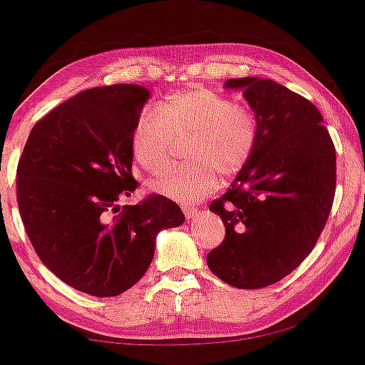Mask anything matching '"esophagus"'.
Returning <instances> with one entry per match:
<instances>
[{
	"instance_id": "34e87169",
	"label": "esophagus",
	"mask_w": 365,
	"mask_h": 365,
	"mask_svg": "<svg viewBox=\"0 0 365 365\" xmlns=\"http://www.w3.org/2000/svg\"><path fill=\"white\" fill-rule=\"evenodd\" d=\"M183 214H185L187 219H192V217H195L197 214H199V209H197V207H183Z\"/></svg>"
}]
</instances>
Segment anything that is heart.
<instances>
[{
	"mask_svg": "<svg viewBox=\"0 0 365 365\" xmlns=\"http://www.w3.org/2000/svg\"><path fill=\"white\" fill-rule=\"evenodd\" d=\"M192 138L185 168L158 178L153 188L178 204H195L248 163L255 146L253 118L245 108L207 88L178 91L140 113L133 130L135 160L149 173L170 166L175 139Z\"/></svg>",
	"mask_w": 365,
	"mask_h": 365,
	"instance_id": "b5f03b06",
	"label": "heart"
}]
</instances>
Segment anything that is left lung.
I'll use <instances>...</instances> for the list:
<instances>
[{"label":"left lung","instance_id":"left-lung-1","mask_svg":"<svg viewBox=\"0 0 365 365\" xmlns=\"http://www.w3.org/2000/svg\"><path fill=\"white\" fill-rule=\"evenodd\" d=\"M257 118L248 163L209 205L226 235L207 253L214 275L238 289H262L311 253L333 205L336 153L323 117L304 96L260 78H232Z\"/></svg>","mask_w":365,"mask_h":365}]
</instances>
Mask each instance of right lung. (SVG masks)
<instances>
[{
  "label": "right lung",
  "mask_w": 365,
  "mask_h": 365,
  "mask_svg": "<svg viewBox=\"0 0 365 365\" xmlns=\"http://www.w3.org/2000/svg\"><path fill=\"white\" fill-rule=\"evenodd\" d=\"M149 91L139 85L85 90L34 125L19 168L16 200L43 265L96 297L125 292L146 274L158 232L185 221L173 200L138 188L133 130Z\"/></svg>",
  "instance_id": "1"
}]
</instances>
